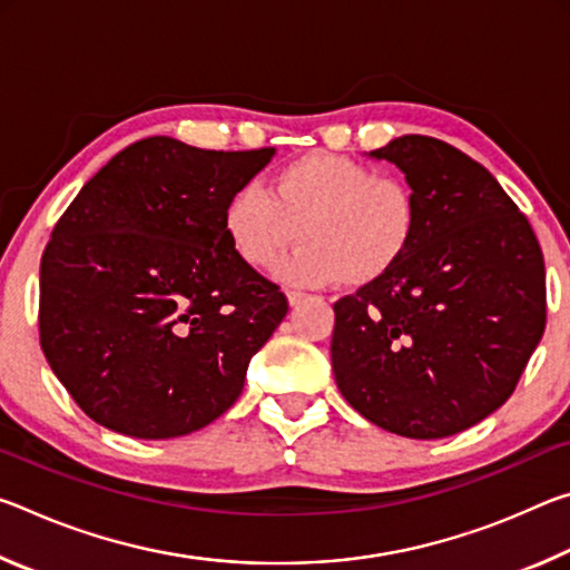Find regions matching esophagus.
<instances>
[{"label": "esophagus", "mask_w": 570, "mask_h": 570, "mask_svg": "<svg viewBox=\"0 0 570 570\" xmlns=\"http://www.w3.org/2000/svg\"><path fill=\"white\" fill-rule=\"evenodd\" d=\"M286 298H288V306H298L306 298V294H302V292H286Z\"/></svg>", "instance_id": "1"}]
</instances>
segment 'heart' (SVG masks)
Here are the masks:
<instances>
[{
  "instance_id": "b5f03b06",
  "label": "heart",
  "mask_w": 570,
  "mask_h": 570,
  "mask_svg": "<svg viewBox=\"0 0 570 570\" xmlns=\"http://www.w3.org/2000/svg\"><path fill=\"white\" fill-rule=\"evenodd\" d=\"M226 240L250 268H264L298 236L274 274L286 284L370 286L390 276L417 236V198L397 178L360 160L308 153L278 168L268 193L240 186L224 216Z\"/></svg>"
}]
</instances>
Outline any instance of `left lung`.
<instances>
[{"label": "left lung", "mask_w": 570, "mask_h": 570, "mask_svg": "<svg viewBox=\"0 0 570 570\" xmlns=\"http://www.w3.org/2000/svg\"><path fill=\"white\" fill-rule=\"evenodd\" d=\"M370 158L404 173L420 226L390 276L334 304L336 387L394 435H458L503 407L543 336V254L500 183L462 150L402 135Z\"/></svg>", "instance_id": "1"}]
</instances>
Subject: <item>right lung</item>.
Segmentation results:
<instances>
[{"instance_id":"add662e5","label":"right lung","mask_w":570,"mask_h":570,"mask_svg":"<svg viewBox=\"0 0 570 570\" xmlns=\"http://www.w3.org/2000/svg\"><path fill=\"white\" fill-rule=\"evenodd\" d=\"M274 153L138 140L57 220L40 266V344L102 428L180 438L238 400L288 304L230 250L220 216Z\"/></svg>"}]
</instances>
